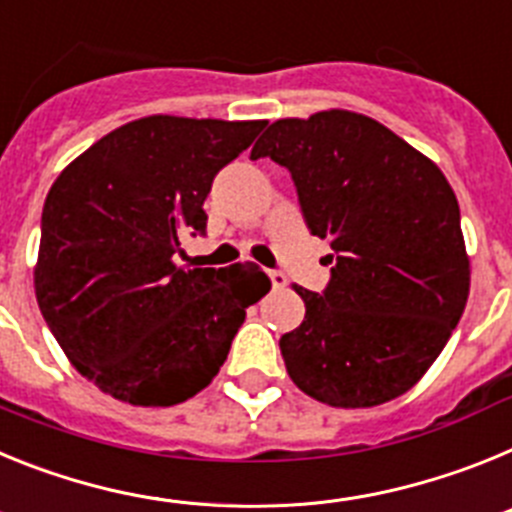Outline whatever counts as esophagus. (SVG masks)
<instances>
[{
	"label": "esophagus",
	"instance_id": "esophagus-1",
	"mask_svg": "<svg viewBox=\"0 0 512 512\" xmlns=\"http://www.w3.org/2000/svg\"><path fill=\"white\" fill-rule=\"evenodd\" d=\"M269 279H271V287H274V289H284V287H287V277H284L282 271L271 269L269 271Z\"/></svg>",
	"mask_w": 512,
	"mask_h": 512
}]
</instances>
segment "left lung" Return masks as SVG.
Segmentation results:
<instances>
[{"label":"left lung","mask_w":512,"mask_h":512,"mask_svg":"<svg viewBox=\"0 0 512 512\" xmlns=\"http://www.w3.org/2000/svg\"><path fill=\"white\" fill-rule=\"evenodd\" d=\"M261 156L287 166L307 228L336 251L323 295L295 284L305 320L279 338L292 382L330 408L413 390L469 297L459 202L443 171L348 110L271 122L251 151Z\"/></svg>","instance_id":"left-lung-1"}]
</instances>
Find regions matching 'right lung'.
Wrapping results in <instances>:
<instances>
[{"label": "right lung", "mask_w": 512, "mask_h": 512, "mask_svg": "<svg viewBox=\"0 0 512 512\" xmlns=\"http://www.w3.org/2000/svg\"><path fill=\"white\" fill-rule=\"evenodd\" d=\"M266 120L148 115L99 138L58 174L43 205L35 297L76 372L135 408L202 392L228 359L246 307L271 282L253 261L176 266L205 233L212 179Z\"/></svg>", "instance_id": "right-lung-1"}]
</instances>
